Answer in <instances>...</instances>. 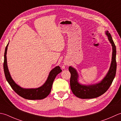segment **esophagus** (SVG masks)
I'll list each match as a JSON object with an SVG mask.
<instances>
[{
    "label": "esophagus",
    "instance_id": "esophagus-1",
    "mask_svg": "<svg viewBox=\"0 0 121 121\" xmlns=\"http://www.w3.org/2000/svg\"><path fill=\"white\" fill-rule=\"evenodd\" d=\"M65 65H68V64L67 63H65Z\"/></svg>",
    "mask_w": 121,
    "mask_h": 121
}]
</instances>
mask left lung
<instances>
[{"instance_id":"obj_1","label":"left lung","mask_w":121,"mask_h":121,"mask_svg":"<svg viewBox=\"0 0 121 121\" xmlns=\"http://www.w3.org/2000/svg\"><path fill=\"white\" fill-rule=\"evenodd\" d=\"M108 39L112 46V57L110 69L107 75L100 83L95 85L86 86L79 84L78 82V73L74 68L69 66L68 68L71 76L70 85L71 90L76 97L81 99H92L101 95L104 93L111 85L115 76L117 71L116 61V46L112 36L109 32H106Z\"/></svg>"}]
</instances>
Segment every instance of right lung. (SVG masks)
<instances>
[{
    "label": "right lung",
    "mask_w": 121,
    "mask_h": 121,
    "mask_svg": "<svg viewBox=\"0 0 121 121\" xmlns=\"http://www.w3.org/2000/svg\"><path fill=\"white\" fill-rule=\"evenodd\" d=\"M8 44L6 47L4 54V70L6 80L14 91L20 97L29 100H41L46 98L51 92L53 81L59 73L61 71L60 66H56L51 71L48 77L44 84L41 87L35 89H23L17 85L12 80L9 72L7 64V51Z\"/></svg>",
    "instance_id": "add662e5"
}]
</instances>
